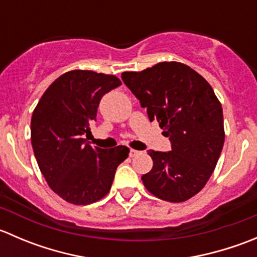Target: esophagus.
Instances as JSON below:
<instances>
[{
	"mask_svg": "<svg viewBox=\"0 0 257 257\" xmlns=\"http://www.w3.org/2000/svg\"><path fill=\"white\" fill-rule=\"evenodd\" d=\"M138 154H141V152L139 150H134V149H131V152H129V155H131L132 158L133 157H137Z\"/></svg>",
	"mask_w": 257,
	"mask_h": 257,
	"instance_id": "34e87169",
	"label": "esophagus"
}]
</instances>
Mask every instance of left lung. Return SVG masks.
Segmentation results:
<instances>
[{"label": "left lung", "instance_id": "left-lung-1", "mask_svg": "<svg viewBox=\"0 0 257 257\" xmlns=\"http://www.w3.org/2000/svg\"><path fill=\"white\" fill-rule=\"evenodd\" d=\"M121 79L172 143L170 152H148L153 169L142 177L144 186L163 200H188L205 186L224 147L222 108L211 85L179 62L124 72Z\"/></svg>", "mask_w": 257, "mask_h": 257}]
</instances>
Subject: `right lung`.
<instances>
[{"mask_svg": "<svg viewBox=\"0 0 257 257\" xmlns=\"http://www.w3.org/2000/svg\"><path fill=\"white\" fill-rule=\"evenodd\" d=\"M115 76L71 71L43 93L31 119V142L41 173L66 201L88 205L108 194L129 148L92 147L84 137L105 93L119 87Z\"/></svg>", "mask_w": 257, "mask_h": 257, "instance_id": "right-lung-1", "label": "right lung"}]
</instances>
